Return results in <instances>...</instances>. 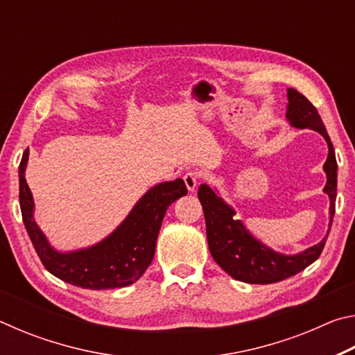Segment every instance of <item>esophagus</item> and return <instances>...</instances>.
Returning a JSON list of instances; mask_svg holds the SVG:
<instances>
[{"label":"esophagus","instance_id":"1","mask_svg":"<svg viewBox=\"0 0 355 355\" xmlns=\"http://www.w3.org/2000/svg\"><path fill=\"white\" fill-rule=\"evenodd\" d=\"M183 180H184V184H186V188H188V191H194L197 183H199V180H200V173L197 171H189L184 173Z\"/></svg>","mask_w":355,"mask_h":355}]
</instances>
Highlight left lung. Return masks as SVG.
Segmentation results:
<instances>
[{
    "label": "left lung",
    "mask_w": 355,
    "mask_h": 355,
    "mask_svg": "<svg viewBox=\"0 0 355 355\" xmlns=\"http://www.w3.org/2000/svg\"><path fill=\"white\" fill-rule=\"evenodd\" d=\"M286 119L290 120L294 128H310L318 131L327 142L329 155L327 161L324 163L327 183L324 186V192L330 199L329 225H332L336 199V158L326 127H324L316 107L296 89H288ZM197 196H199L203 214H205L207 239L211 257L228 275L236 280L260 285L285 280L304 271L305 268L318 260L326 245L327 238H324L322 241L300 254H279L252 236L241 220L233 219V216L236 214L233 208L227 205L208 184H200Z\"/></svg>",
    "instance_id": "8db88e82"
}]
</instances>
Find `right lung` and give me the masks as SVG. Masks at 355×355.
<instances>
[{
    "mask_svg": "<svg viewBox=\"0 0 355 355\" xmlns=\"http://www.w3.org/2000/svg\"><path fill=\"white\" fill-rule=\"evenodd\" d=\"M29 150L19 167L20 208L26 232L48 272L86 290H110L135 284L153 260L156 239L171 203L188 194L182 178L153 186L122 224L103 241L75 252H58L34 220V200L25 178Z\"/></svg>",
    "mask_w": 355,
    "mask_h": 355,
    "instance_id": "1",
    "label": "right lung"
}]
</instances>
